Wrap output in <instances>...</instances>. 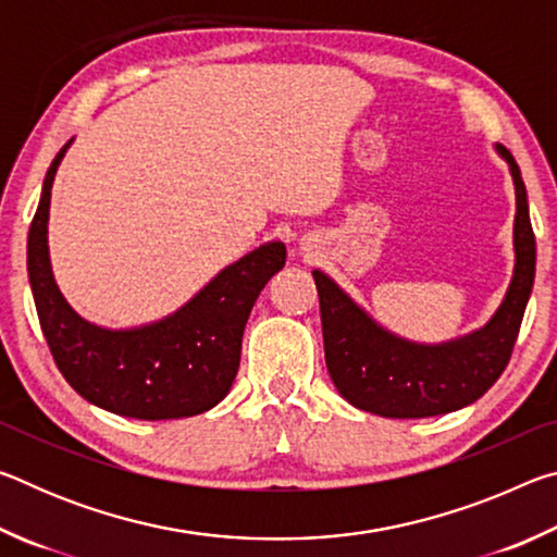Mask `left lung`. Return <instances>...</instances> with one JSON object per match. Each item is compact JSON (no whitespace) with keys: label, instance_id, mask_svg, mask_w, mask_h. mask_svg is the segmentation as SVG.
Masks as SVG:
<instances>
[{"label":"left lung","instance_id":"obj_1","mask_svg":"<svg viewBox=\"0 0 557 557\" xmlns=\"http://www.w3.org/2000/svg\"><path fill=\"white\" fill-rule=\"evenodd\" d=\"M496 152L516 186V265L502 307L482 329L445 344H414L375 324L322 270L312 272L326 369L354 408L381 418H432L479 400L504 373L533 289L535 235L521 169L506 147L496 145Z\"/></svg>","mask_w":557,"mask_h":557}]
</instances>
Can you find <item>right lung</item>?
Returning a JSON list of instances; mask_svg holds the SVG:
<instances>
[{
  "instance_id": "obj_1",
  "label": "right lung",
  "mask_w": 557,
  "mask_h": 557,
  "mask_svg": "<svg viewBox=\"0 0 557 557\" xmlns=\"http://www.w3.org/2000/svg\"><path fill=\"white\" fill-rule=\"evenodd\" d=\"M71 143L46 172L26 245L36 312L55 366L81 398L125 418L174 420L211 410L228 395L238 373L252 305L268 280L285 268V243L260 245L154 324H90L61 295L49 258L51 186Z\"/></svg>"
}]
</instances>
